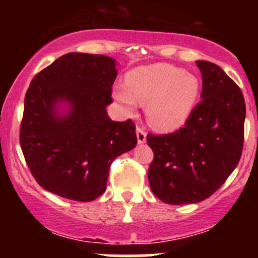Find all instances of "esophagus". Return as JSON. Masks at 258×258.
Returning <instances> with one entry per match:
<instances>
[{"label": "esophagus", "instance_id": "34e87169", "mask_svg": "<svg viewBox=\"0 0 258 258\" xmlns=\"http://www.w3.org/2000/svg\"><path fill=\"white\" fill-rule=\"evenodd\" d=\"M136 135H137V141H138L139 144L146 143L147 133L143 128H142V127H137V130H136Z\"/></svg>", "mask_w": 258, "mask_h": 258}]
</instances>
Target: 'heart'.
Listing matches in <instances>:
<instances>
[{
    "label": "heart",
    "mask_w": 258,
    "mask_h": 258,
    "mask_svg": "<svg viewBox=\"0 0 258 258\" xmlns=\"http://www.w3.org/2000/svg\"><path fill=\"white\" fill-rule=\"evenodd\" d=\"M201 81L171 64L139 67L128 73L126 85H119L114 97L133 114L139 103L147 104V120L154 130L173 132L188 122L201 96Z\"/></svg>",
    "instance_id": "b5f03b06"
}]
</instances>
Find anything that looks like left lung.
Wrapping results in <instances>:
<instances>
[{"label":"left lung","mask_w":258,"mask_h":258,"mask_svg":"<svg viewBox=\"0 0 258 258\" xmlns=\"http://www.w3.org/2000/svg\"><path fill=\"white\" fill-rule=\"evenodd\" d=\"M203 100L184 127L170 135H148L154 160L150 189L171 205L207 199L240 160L246 109L240 88L218 65L198 60Z\"/></svg>","instance_id":"8db88e82"}]
</instances>
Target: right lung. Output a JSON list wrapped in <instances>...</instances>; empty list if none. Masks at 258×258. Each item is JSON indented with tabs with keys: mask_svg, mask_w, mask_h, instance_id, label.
Returning a JSON list of instances; mask_svg holds the SVG:
<instances>
[{
	"mask_svg": "<svg viewBox=\"0 0 258 258\" xmlns=\"http://www.w3.org/2000/svg\"><path fill=\"white\" fill-rule=\"evenodd\" d=\"M116 75L115 59L73 52L32 79L20 147L43 189L75 201L97 199L112 160L136 147L135 123L112 121L106 112Z\"/></svg>",
	"mask_w": 258,
	"mask_h": 258,
	"instance_id": "right-lung-1",
	"label": "right lung"
}]
</instances>
